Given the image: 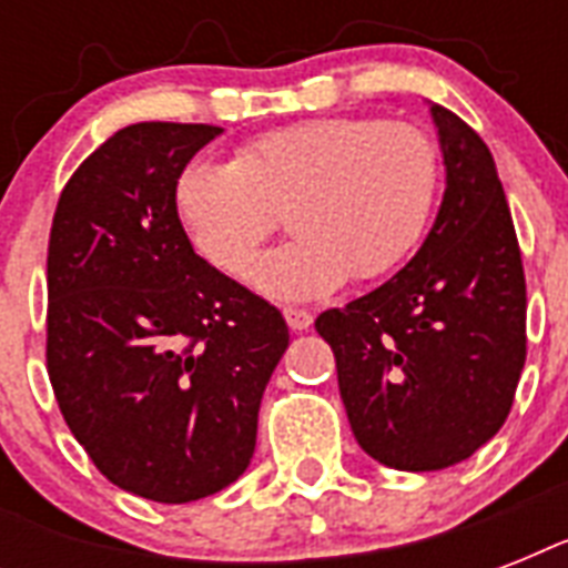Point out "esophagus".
I'll use <instances>...</instances> for the list:
<instances>
[{
    "label": "esophagus",
    "mask_w": 568,
    "mask_h": 568,
    "mask_svg": "<svg viewBox=\"0 0 568 568\" xmlns=\"http://www.w3.org/2000/svg\"><path fill=\"white\" fill-rule=\"evenodd\" d=\"M283 315H285V324H288L294 333H303V329L312 327V312L294 310V306H288V310H283Z\"/></svg>",
    "instance_id": "1"
}]
</instances>
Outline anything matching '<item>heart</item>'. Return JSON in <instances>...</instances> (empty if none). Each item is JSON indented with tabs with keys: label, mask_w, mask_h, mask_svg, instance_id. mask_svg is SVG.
Returning a JSON list of instances; mask_svg holds the SVG:
<instances>
[{
	"label": "heart",
	"mask_w": 568,
	"mask_h": 568,
	"mask_svg": "<svg viewBox=\"0 0 568 568\" xmlns=\"http://www.w3.org/2000/svg\"><path fill=\"white\" fill-rule=\"evenodd\" d=\"M439 191V146L424 129L318 118L250 138L232 162H189L173 209L191 247L232 280H247L288 209L297 239L267 253L253 285L301 303L404 265L430 230Z\"/></svg>",
	"instance_id": "b5f03b06"
}]
</instances>
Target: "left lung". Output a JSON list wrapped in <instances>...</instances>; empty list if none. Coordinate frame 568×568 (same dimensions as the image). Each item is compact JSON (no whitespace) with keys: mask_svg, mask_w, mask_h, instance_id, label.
I'll return each instance as SVG.
<instances>
[{"mask_svg":"<svg viewBox=\"0 0 568 568\" xmlns=\"http://www.w3.org/2000/svg\"><path fill=\"white\" fill-rule=\"evenodd\" d=\"M445 196L427 239L388 283L321 312L347 422L368 457L439 471L501 430L519 386L525 271L510 205L484 138L430 105Z\"/></svg>","mask_w":568,"mask_h":568,"instance_id":"1","label":"left lung"}]
</instances>
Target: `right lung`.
Segmentation results:
<instances>
[{"instance_id": "obj_1", "label": "right lung", "mask_w": 568, "mask_h": 568, "mask_svg": "<svg viewBox=\"0 0 568 568\" xmlns=\"http://www.w3.org/2000/svg\"><path fill=\"white\" fill-rule=\"evenodd\" d=\"M221 132L120 129L70 176L49 232V383L93 466L146 501H200L244 475L288 347L280 310L196 256L173 209L180 171Z\"/></svg>"}]
</instances>
